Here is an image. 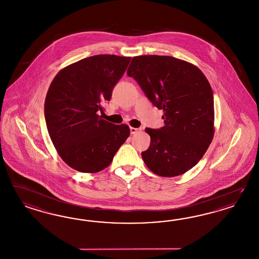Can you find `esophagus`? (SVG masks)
I'll return each instance as SVG.
<instances>
[{
    "label": "esophagus",
    "instance_id": "1",
    "mask_svg": "<svg viewBox=\"0 0 259 259\" xmlns=\"http://www.w3.org/2000/svg\"><path fill=\"white\" fill-rule=\"evenodd\" d=\"M130 130H131V134H137V133H140L142 130L141 128H137V127H133V126H131L130 127Z\"/></svg>",
    "mask_w": 259,
    "mask_h": 259
}]
</instances>
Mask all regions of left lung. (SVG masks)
Here are the masks:
<instances>
[{"label":"left lung","instance_id":"left-lung-1","mask_svg":"<svg viewBox=\"0 0 259 259\" xmlns=\"http://www.w3.org/2000/svg\"><path fill=\"white\" fill-rule=\"evenodd\" d=\"M126 74L134 77L151 103L163 109L165 125L146 128L149 149L142 158L163 177L183 175L194 167L214 135L211 87L200 69L171 56H135Z\"/></svg>","mask_w":259,"mask_h":259}]
</instances>
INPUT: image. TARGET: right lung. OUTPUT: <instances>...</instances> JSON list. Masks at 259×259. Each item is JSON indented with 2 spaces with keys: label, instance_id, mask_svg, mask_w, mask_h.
Here are the masks:
<instances>
[{
  "label": "right lung",
  "instance_id": "right-lung-1",
  "mask_svg": "<svg viewBox=\"0 0 259 259\" xmlns=\"http://www.w3.org/2000/svg\"><path fill=\"white\" fill-rule=\"evenodd\" d=\"M131 59L110 54L82 59L61 69L50 83L45 101L48 132L60 157L78 171L109 167L130 136L128 125L111 124L98 114Z\"/></svg>",
  "mask_w": 259,
  "mask_h": 259
}]
</instances>
